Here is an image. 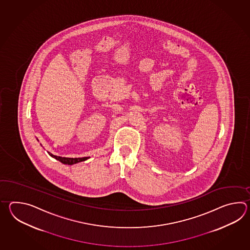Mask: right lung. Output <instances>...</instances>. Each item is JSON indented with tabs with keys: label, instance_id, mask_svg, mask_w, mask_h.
<instances>
[{
	"label": "right lung",
	"instance_id": "add662e5",
	"mask_svg": "<svg viewBox=\"0 0 250 250\" xmlns=\"http://www.w3.org/2000/svg\"><path fill=\"white\" fill-rule=\"evenodd\" d=\"M49 154H50L52 157H53V158H55V159L60 161L61 163L64 164V165H74V164H78V163H80V162H83V161L88 159V157H82V158H66V157H61V156H57V155H53V154H51V153H49Z\"/></svg>",
	"mask_w": 250,
	"mask_h": 250
}]
</instances>
